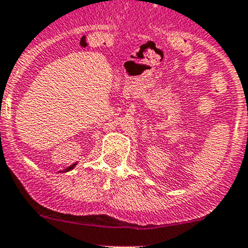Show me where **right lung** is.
Here are the masks:
<instances>
[{
	"mask_svg": "<svg viewBox=\"0 0 248 248\" xmlns=\"http://www.w3.org/2000/svg\"><path fill=\"white\" fill-rule=\"evenodd\" d=\"M77 165V164H72V165H70L69 166V168H66V169H65V170L64 171H62V172H67V171H71L72 170V169H74L75 168V166H76Z\"/></svg>",
	"mask_w": 248,
	"mask_h": 248,
	"instance_id": "obj_1",
	"label": "right lung"
}]
</instances>
